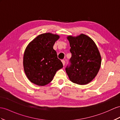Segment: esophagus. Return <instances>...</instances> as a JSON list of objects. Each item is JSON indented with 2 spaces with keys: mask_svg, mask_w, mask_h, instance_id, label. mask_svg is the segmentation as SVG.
<instances>
[{
  "mask_svg": "<svg viewBox=\"0 0 120 120\" xmlns=\"http://www.w3.org/2000/svg\"><path fill=\"white\" fill-rule=\"evenodd\" d=\"M62 63H63V65L64 66L65 65V61L64 60H62Z\"/></svg>",
  "mask_w": 120,
  "mask_h": 120,
  "instance_id": "obj_1",
  "label": "esophagus"
}]
</instances>
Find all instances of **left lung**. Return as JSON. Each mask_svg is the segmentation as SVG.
<instances>
[{
    "mask_svg": "<svg viewBox=\"0 0 120 120\" xmlns=\"http://www.w3.org/2000/svg\"><path fill=\"white\" fill-rule=\"evenodd\" d=\"M71 47V65L66 68L70 81L80 85L94 79L100 68L101 57L97 45L91 38L81 34L67 37Z\"/></svg>",
    "mask_w": 120,
    "mask_h": 120,
    "instance_id": "8db88e82",
    "label": "left lung"
}]
</instances>
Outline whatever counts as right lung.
<instances>
[{"label":"right lung","mask_w":120,"mask_h":120,"mask_svg":"<svg viewBox=\"0 0 120 120\" xmlns=\"http://www.w3.org/2000/svg\"><path fill=\"white\" fill-rule=\"evenodd\" d=\"M59 35L48 33L41 34L28 44L23 55L25 73L30 82L44 86L53 79L57 71L63 67L53 49Z\"/></svg>","instance_id":"right-lung-1"}]
</instances>
